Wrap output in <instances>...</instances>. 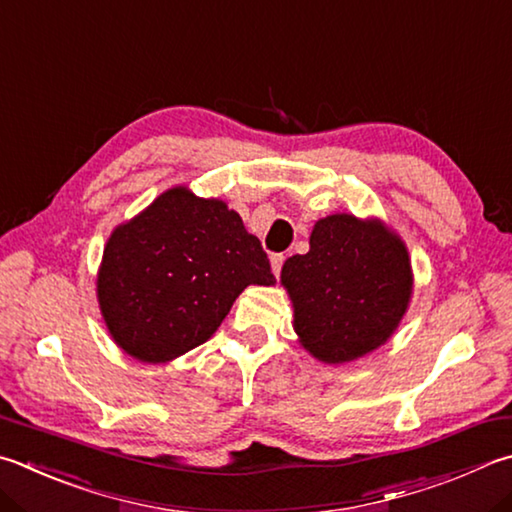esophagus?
<instances>
[{"label": "esophagus", "mask_w": 512, "mask_h": 512, "mask_svg": "<svg viewBox=\"0 0 512 512\" xmlns=\"http://www.w3.org/2000/svg\"><path fill=\"white\" fill-rule=\"evenodd\" d=\"M284 255H273L271 257V268H273V273L275 275H280L282 273V264H284Z\"/></svg>", "instance_id": "esophagus-1"}]
</instances>
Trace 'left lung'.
I'll list each match as a JSON object with an SVG mask.
<instances>
[{
    "mask_svg": "<svg viewBox=\"0 0 512 512\" xmlns=\"http://www.w3.org/2000/svg\"><path fill=\"white\" fill-rule=\"evenodd\" d=\"M309 246L282 266L302 347L340 365L385 345L412 297L403 239L383 221L342 212L313 226Z\"/></svg>",
    "mask_w": 512,
    "mask_h": 512,
    "instance_id": "1",
    "label": "left lung"
}]
</instances>
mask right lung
I'll return each mask as SVG.
<instances>
[{
	"label": "right lung",
	"instance_id": "1",
	"mask_svg": "<svg viewBox=\"0 0 512 512\" xmlns=\"http://www.w3.org/2000/svg\"><path fill=\"white\" fill-rule=\"evenodd\" d=\"M250 284H275L259 239L224 201L179 185L111 232L98 302L120 349L167 362L203 345Z\"/></svg>",
	"mask_w": 512,
	"mask_h": 512
}]
</instances>
